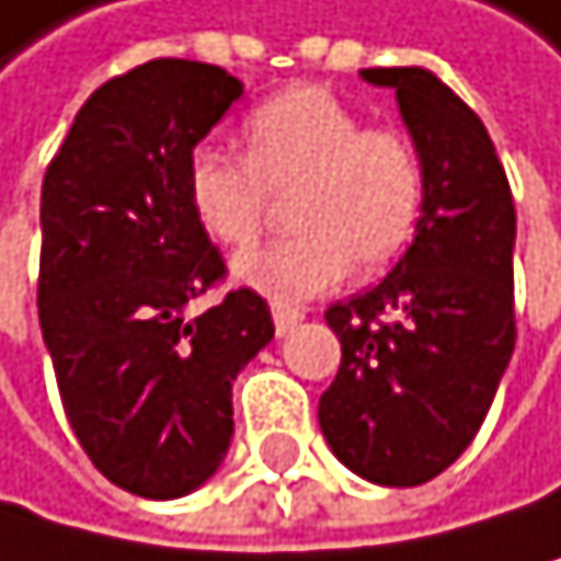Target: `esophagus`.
<instances>
[{"mask_svg":"<svg viewBox=\"0 0 561 561\" xmlns=\"http://www.w3.org/2000/svg\"><path fill=\"white\" fill-rule=\"evenodd\" d=\"M272 321H275V331H278V335H289V331L304 321V310H300V307L275 304V307H272Z\"/></svg>","mask_w":561,"mask_h":561,"instance_id":"34e87169","label":"esophagus"}]
</instances>
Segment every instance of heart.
Returning <instances> with one entry per match:
<instances>
[{
  "mask_svg": "<svg viewBox=\"0 0 561 561\" xmlns=\"http://www.w3.org/2000/svg\"><path fill=\"white\" fill-rule=\"evenodd\" d=\"M243 160L198 146L184 195L198 226L243 251L265 233L272 198L289 195L293 237L237 257L233 275L275 304L318 296L345 278L380 272L409 248L426 198L412 139L369 125L324 87H286L243 117Z\"/></svg>",
  "mask_w": 561,
  "mask_h": 561,
  "instance_id": "heart-1",
  "label": "heart"
}]
</instances>
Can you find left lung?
<instances>
[{
	"mask_svg": "<svg viewBox=\"0 0 561 561\" xmlns=\"http://www.w3.org/2000/svg\"><path fill=\"white\" fill-rule=\"evenodd\" d=\"M359 76L394 90L426 198L391 275L324 313L342 366L318 419L348 471L412 489L468 450L510 366L517 209L482 117L447 83L419 66Z\"/></svg>",
	"mask_w": 561,
	"mask_h": 561,
	"instance_id": "left-lung-1",
	"label": "left lung"
}]
</instances>
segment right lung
<instances>
[{
	"mask_svg": "<svg viewBox=\"0 0 561 561\" xmlns=\"http://www.w3.org/2000/svg\"><path fill=\"white\" fill-rule=\"evenodd\" d=\"M243 83L152 58L79 107L41 187L37 313L79 447L117 489L178 500L219 471L233 380L275 335L268 304L233 289L184 195L195 146Z\"/></svg>",
	"mask_w": 561,
	"mask_h": 561,
	"instance_id": "right-lung-1",
	"label": "right lung"
}]
</instances>
